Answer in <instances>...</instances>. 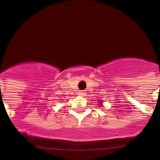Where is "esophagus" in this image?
Returning <instances> with one entry per match:
<instances>
[{
  "label": "esophagus",
  "mask_w": 160,
  "mask_h": 160,
  "mask_svg": "<svg viewBox=\"0 0 160 160\" xmlns=\"http://www.w3.org/2000/svg\"><path fill=\"white\" fill-rule=\"evenodd\" d=\"M78 93L80 96H85V95H86V92H85L84 90H79Z\"/></svg>",
  "instance_id": "1"
}]
</instances>
